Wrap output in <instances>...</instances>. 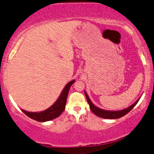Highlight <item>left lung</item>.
Masks as SVG:
<instances>
[{
    "label": "left lung",
    "mask_w": 154,
    "mask_h": 154,
    "mask_svg": "<svg viewBox=\"0 0 154 154\" xmlns=\"http://www.w3.org/2000/svg\"><path fill=\"white\" fill-rule=\"evenodd\" d=\"M84 93H85V95H86V99H87V102L88 103V104H89L90 109H91V111L93 112V113H94L97 116L102 117V118H104V119H118V118H120V117L125 116L126 114H128V112H129L131 111V110L133 109V108L134 107L135 105H136V104L138 103L139 99H140V98H139L138 100L136 101V102L133 103L132 105L128 106V107H127V108H125V109H123L122 110H116V111H111V110H106V109H101V108L98 107V106H95L94 104L92 103L91 99H89L87 93H86L85 91H84Z\"/></svg>",
    "instance_id": "1"
}]
</instances>
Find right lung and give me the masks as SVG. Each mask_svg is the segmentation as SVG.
<instances>
[{
    "label": "right lung",
    "mask_w": 154,
    "mask_h": 154,
    "mask_svg": "<svg viewBox=\"0 0 154 154\" xmlns=\"http://www.w3.org/2000/svg\"><path fill=\"white\" fill-rule=\"evenodd\" d=\"M75 81V80H72L70 82H68L65 86L64 88L59 96L58 99L56 100V102L52 106H50L47 109L41 112H28L21 109V111L29 117L33 119L34 120H37L38 122H44L55 119L56 117H59L64 111L65 108H66L67 97H68L70 86Z\"/></svg>",
    "instance_id": "1"
}]
</instances>
